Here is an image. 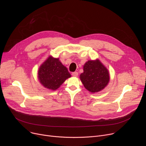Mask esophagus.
<instances>
[{"label":"esophagus","mask_w":146,"mask_h":146,"mask_svg":"<svg viewBox=\"0 0 146 146\" xmlns=\"http://www.w3.org/2000/svg\"><path fill=\"white\" fill-rule=\"evenodd\" d=\"M78 72H73V73H72V75L73 77H77V76H78Z\"/></svg>","instance_id":"esophagus-1"}]
</instances>
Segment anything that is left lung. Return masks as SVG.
I'll list each match as a JSON object with an SVG mask.
<instances>
[{"label":"left lung","instance_id":"left-lung-1","mask_svg":"<svg viewBox=\"0 0 146 146\" xmlns=\"http://www.w3.org/2000/svg\"><path fill=\"white\" fill-rule=\"evenodd\" d=\"M83 68L84 72L80 74V79L90 92H99L108 85L110 80L109 72L100 60H88Z\"/></svg>","mask_w":146,"mask_h":146}]
</instances>
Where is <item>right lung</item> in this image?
<instances>
[{
    "mask_svg": "<svg viewBox=\"0 0 146 146\" xmlns=\"http://www.w3.org/2000/svg\"><path fill=\"white\" fill-rule=\"evenodd\" d=\"M38 77L44 87L55 90L71 75L58 58L50 56L40 67Z\"/></svg>",
    "mask_w": 146,
    "mask_h": 146,
    "instance_id": "1",
    "label": "right lung"
}]
</instances>
